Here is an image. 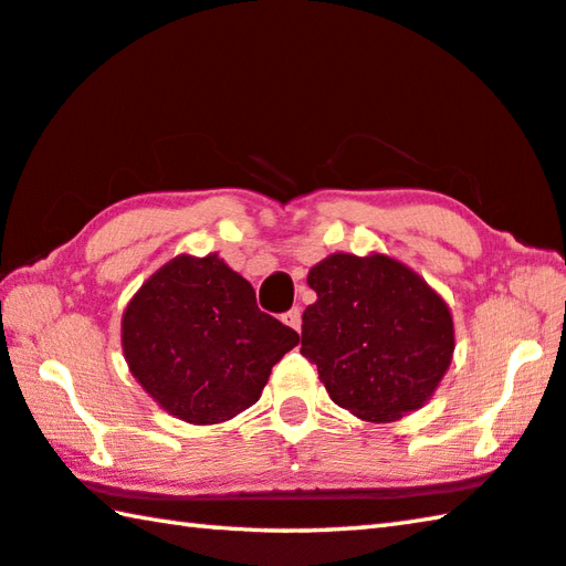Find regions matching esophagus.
I'll list each match as a JSON object with an SVG mask.
<instances>
[{"mask_svg":"<svg viewBox=\"0 0 566 566\" xmlns=\"http://www.w3.org/2000/svg\"><path fill=\"white\" fill-rule=\"evenodd\" d=\"M282 322L286 324V327H292V329L300 332L302 329V312H300V306H292L290 312H284L282 314Z\"/></svg>","mask_w":566,"mask_h":566,"instance_id":"esophagus-1","label":"esophagus"}]
</instances>
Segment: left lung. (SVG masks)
<instances>
[{"mask_svg": "<svg viewBox=\"0 0 566 566\" xmlns=\"http://www.w3.org/2000/svg\"><path fill=\"white\" fill-rule=\"evenodd\" d=\"M306 284L302 354L317 364L334 405L395 421L432 397L452 361V314L432 286L385 254H332Z\"/></svg>", "mask_w": 566, "mask_h": 566, "instance_id": "left-lung-1", "label": "left lung"}]
</instances>
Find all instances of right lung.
<instances>
[{"mask_svg":"<svg viewBox=\"0 0 566 566\" xmlns=\"http://www.w3.org/2000/svg\"><path fill=\"white\" fill-rule=\"evenodd\" d=\"M296 342L300 334L262 312L254 286L217 254L171 260L122 317L132 375L191 424H217L252 407Z\"/></svg>","mask_w":566,"mask_h":566,"instance_id":"add662e5","label":"right lung"}]
</instances>
